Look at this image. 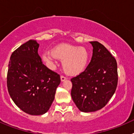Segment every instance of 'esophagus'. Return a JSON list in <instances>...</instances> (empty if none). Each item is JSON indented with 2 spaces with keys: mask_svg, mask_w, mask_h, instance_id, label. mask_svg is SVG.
I'll list each match as a JSON object with an SVG mask.
<instances>
[{
  "mask_svg": "<svg viewBox=\"0 0 134 134\" xmlns=\"http://www.w3.org/2000/svg\"><path fill=\"white\" fill-rule=\"evenodd\" d=\"M60 79H61V81H64L65 80H66V78L64 76H62V75L60 76Z\"/></svg>",
  "mask_w": 134,
  "mask_h": 134,
  "instance_id": "esophagus-1",
  "label": "esophagus"
}]
</instances>
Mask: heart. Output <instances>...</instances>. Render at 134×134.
<instances>
[{
    "mask_svg": "<svg viewBox=\"0 0 134 134\" xmlns=\"http://www.w3.org/2000/svg\"><path fill=\"white\" fill-rule=\"evenodd\" d=\"M42 59L49 66H53L55 59L62 61V67L66 74L77 75L83 72L88 61V52L83 47H76L67 43H62L53 48L52 52H46Z\"/></svg>",
    "mask_w": 134,
    "mask_h": 134,
    "instance_id": "b5f03b06",
    "label": "heart"
}]
</instances>
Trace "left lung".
Wrapping results in <instances>:
<instances>
[{"instance_id": "1", "label": "left lung", "mask_w": 134, "mask_h": 134, "mask_svg": "<svg viewBox=\"0 0 134 134\" xmlns=\"http://www.w3.org/2000/svg\"><path fill=\"white\" fill-rule=\"evenodd\" d=\"M93 55L85 70L71 79V96L80 111L93 112L102 109L115 92L118 64L103 45L91 41Z\"/></svg>"}]
</instances>
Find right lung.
<instances>
[{"label":"right lung","instance_id":"1","mask_svg":"<svg viewBox=\"0 0 134 134\" xmlns=\"http://www.w3.org/2000/svg\"><path fill=\"white\" fill-rule=\"evenodd\" d=\"M39 46L31 40L15 49L10 55L7 78L12 100L32 115H43L49 110L61 81L58 73L43 64Z\"/></svg>","mask_w":134,"mask_h":134}]
</instances>
